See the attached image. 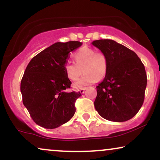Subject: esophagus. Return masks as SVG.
Segmentation results:
<instances>
[{"instance_id": "1", "label": "esophagus", "mask_w": 160, "mask_h": 160, "mask_svg": "<svg viewBox=\"0 0 160 160\" xmlns=\"http://www.w3.org/2000/svg\"><path fill=\"white\" fill-rule=\"evenodd\" d=\"M86 89V87H84V88H81V89H80V93H84V92H85V90Z\"/></svg>"}]
</instances>
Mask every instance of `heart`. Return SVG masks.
<instances>
[{
    "instance_id": "obj_1",
    "label": "heart",
    "mask_w": 160,
    "mask_h": 160,
    "mask_svg": "<svg viewBox=\"0 0 160 160\" xmlns=\"http://www.w3.org/2000/svg\"><path fill=\"white\" fill-rule=\"evenodd\" d=\"M74 62H67L65 65V71L71 80L76 81L81 76L82 78L74 83V87L80 89L84 86L94 83L102 80L107 74L108 58L103 52H95L94 49L82 47L74 55Z\"/></svg>"
}]
</instances>
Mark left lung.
Instances as JSON below:
<instances>
[{
  "label": "left lung",
  "mask_w": 160,
  "mask_h": 160,
  "mask_svg": "<svg viewBox=\"0 0 160 160\" xmlns=\"http://www.w3.org/2000/svg\"><path fill=\"white\" fill-rule=\"evenodd\" d=\"M108 58L105 78L96 86L94 105L106 120L124 122L137 114L144 101L147 74L134 51L112 40L92 42Z\"/></svg>",
  "instance_id": "obj_1"
}]
</instances>
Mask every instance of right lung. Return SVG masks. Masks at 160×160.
<instances>
[{"instance_id":"1","label":"right lung","mask_w":160,"mask_h":160,"mask_svg":"<svg viewBox=\"0 0 160 160\" xmlns=\"http://www.w3.org/2000/svg\"><path fill=\"white\" fill-rule=\"evenodd\" d=\"M81 45L79 41L58 42L33 57L28 65L20 89L23 104L38 126L57 128L74 115L75 102L81 93L65 91L71 82L64 67L71 52Z\"/></svg>"}]
</instances>
